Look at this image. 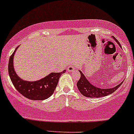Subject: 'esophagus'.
<instances>
[{"label": "esophagus", "instance_id": "34e87169", "mask_svg": "<svg viewBox=\"0 0 134 134\" xmlns=\"http://www.w3.org/2000/svg\"><path fill=\"white\" fill-rule=\"evenodd\" d=\"M67 69L69 72H73L75 69H76V68H75V67L74 65H70Z\"/></svg>", "mask_w": 134, "mask_h": 134}]
</instances>
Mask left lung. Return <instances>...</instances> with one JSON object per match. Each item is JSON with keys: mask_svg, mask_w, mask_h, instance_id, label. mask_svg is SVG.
<instances>
[{"mask_svg": "<svg viewBox=\"0 0 134 134\" xmlns=\"http://www.w3.org/2000/svg\"><path fill=\"white\" fill-rule=\"evenodd\" d=\"M115 41H116L117 43L121 46L119 41H118L115 37H114ZM81 73V77L80 79H79L78 82L77 83V86L78 88V90L79 92L81 93L82 95L86 97L90 98H98V97H105L107 95H110V94L113 93V92H115L116 90L120 87L123 83V82L115 87L113 88L109 89H102L96 87L94 85H92L86 79L84 74L81 72V71L79 70Z\"/></svg>", "mask_w": 134, "mask_h": 134, "instance_id": "1", "label": "left lung"}]
</instances>
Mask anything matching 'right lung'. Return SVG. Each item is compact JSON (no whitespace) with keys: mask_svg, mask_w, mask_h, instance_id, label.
I'll return each mask as SVG.
<instances>
[{"mask_svg":"<svg viewBox=\"0 0 134 134\" xmlns=\"http://www.w3.org/2000/svg\"><path fill=\"white\" fill-rule=\"evenodd\" d=\"M18 48V46L10 57L8 65L9 75L14 88L29 99L42 100L49 98L53 93L61 74L65 72L66 70H63L62 72H51L46 77L37 81L23 80L17 76L13 67V57Z\"/></svg>","mask_w":134,"mask_h":134,"instance_id":"1","label":"right lung"}]
</instances>
